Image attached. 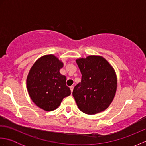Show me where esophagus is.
Returning <instances> with one entry per match:
<instances>
[{
	"label": "esophagus",
	"mask_w": 146,
	"mask_h": 146,
	"mask_svg": "<svg viewBox=\"0 0 146 146\" xmlns=\"http://www.w3.org/2000/svg\"><path fill=\"white\" fill-rule=\"evenodd\" d=\"M70 90H71V93L73 92V88H74V86H73V85H71V86H70Z\"/></svg>",
	"instance_id": "34e87169"
}]
</instances>
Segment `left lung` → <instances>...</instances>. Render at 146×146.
Segmentation results:
<instances>
[{
  "mask_svg": "<svg viewBox=\"0 0 146 146\" xmlns=\"http://www.w3.org/2000/svg\"><path fill=\"white\" fill-rule=\"evenodd\" d=\"M82 81L75 86L73 96L82 112L94 115L106 110L116 94L117 78L112 66L101 56L76 59Z\"/></svg>",
  "mask_w": 146,
  "mask_h": 146,
  "instance_id": "left-lung-1",
  "label": "left lung"
}]
</instances>
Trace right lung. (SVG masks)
Wrapping results in <instances>:
<instances>
[{"label": "right lung", "instance_id": "obj_1", "mask_svg": "<svg viewBox=\"0 0 146 146\" xmlns=\"http://www.w3.org/2000/svg\"><path fill=\"white\" fill-rule=\"evenodd\" d=\"M63 63L53 54L39 58L29 71L27 90L32 101L47 111L54 110L63 99L71 94L66 78L60 72Z\"/></svg>", "mask_w": 146, "mask_h": 146}]
</instances>
